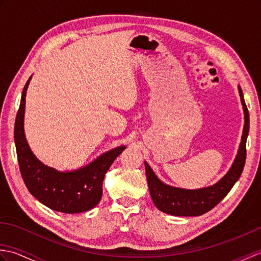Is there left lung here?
Returning a JSON list of instances; mask_svg holds the SVG:
<instances>
[{
  "instance_id": "obj_1",
  "label": "left lung",
  "mask_w": 261,
  "mask_h": 261,
  "mask_svg": "<svg viewBox=\"0 0 261 261\" xmlns=\"http://www.w3.org/2000/svg\"><path fill=\"white\" fill-rule=\"evenodd\" d=\"M241 99L243 114H245V125H243L242 137L239 149L233 164L231 165L222 178L215 184L198 188V190H186V188L174 187L165 184L153 173L150 166L145 162L147 181L149 192L152 201L158 210L164 213L176 216H198L212 210L226 196L231 188L240 178L246 163V143L249 134V112L243 98V93L240 86H238Z\"/></svg>"
}]
</instances>
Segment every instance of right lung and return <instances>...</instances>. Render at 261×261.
I'll return each instance as SVG.
<instances>
[{"label": "right lung", "mask_w": 261, "mask_h": 261, "mask_svg": "<svg viewBox=\"0 0 261 261\" xmlns=\"http://www.w3.org/2000/svg\"><path fill=\"white\" fill-rule=\"evenodd\" d=\"M31 77L22 91L14 124V142L22 178L32 195L49 208L68 214L86 212L101 201L104 176L126 147L111 149L75 170L60 171L42 164L31 151L24 135L25 95Z\"/></svg>", "instance_id": "add662e5"}]
</instances>
